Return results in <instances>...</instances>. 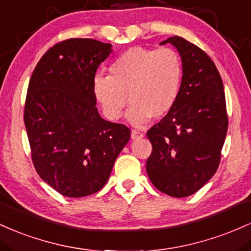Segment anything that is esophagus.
<instances>
[{
    "instance_id": "obj_1",
    "label": "esophagus",
    "mask_w": 251,
    "mask_h": 251,
    "mask_svg": "<svg viewBox=\"0 0 251 251\" xmlns=\"http://www.w3.org/2000/svg\"><path fill=\"white\" fill-rule=\"evenodd\" d=\"M141 137H143V133L136 130V129H133V130H131V139L137 140V139H141Z\"/></svg>"
}]
</instances>
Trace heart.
Instances as JSON below:
<instances>
[{
  "instance_id": "b5f03b06",
  "label": "heart",
  "mask_w": 251,
  "mask_h": 251,
  "mask_svg": "<svg viewBox=\"0 0 251 251\" xmlns=\"http://www.w3.org/2000/svg\"><path fill=\"white\" fill-rule=\"evenodd\" d=\"M110 75L97 73L92 94L108 120L117 121L128 105V120L142 126L151 117L167 116L178 103L181 92L184 65L173 49L126 50L110 66Z\"/></svg>"
}]
</instances>
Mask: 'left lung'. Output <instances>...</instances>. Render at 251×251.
<instances>
[{"instance_id":"obj_1","label":"left lung","mask_w":251,"mask_h":251,"mask_svg":"<svg viewBox=\"0 0 251 251\" xmlns=\"http://www.w3.org/2000/svg\"><path fill=\"white\" fill-rule=\"evenodd\" d=\"M171 42L184 65L178 103L147 131L151 153L146 170L162 193L184 198L212 178L222 157L229 118L222 77L206 52L181 36Z\"/></svg>"}]
</instances>
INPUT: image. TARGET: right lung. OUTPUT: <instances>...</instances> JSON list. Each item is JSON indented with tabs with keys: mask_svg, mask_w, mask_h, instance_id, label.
I'll list each match as a JSON object with an SVG mask.
<instances>
[{
	"mask_svg": "<svg viewBox=\"0 0 251 251\" xmlns=\"http://www.w3.org/2000/svg\"><path fill=\"white\" fill-rule=\"evenodd\" d=\"M110 44L67 39L42 55L28 84L24 121L35 171L58 193L90 196L108 181L130 137L125 125L103 120L92 80Z\"/></svg>",
	"mask_w": 251,
	"mask_h": 251,
	"instance_id": "1",
	"label": "right lung"
}]
</instances>
